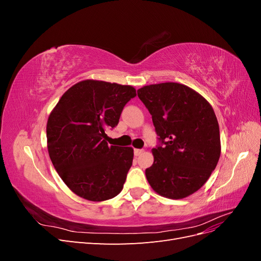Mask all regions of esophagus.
I'll return each instance as SVG.
<instances>
[{
    "label": "esophagus",
    "mask_w": 261,
    "mask_h": 261,
    "mask_svg": "<svg viewBox=\"0 0 261 261\" xmlns=\"http://www.w3.org/2000/svg\"><path fill=\"white\" fill-rule=\"evenodd\" d=\"M134 153H135L136 156L143 154L144 153V149H135V150H134Z\"/></svg>",
    "instance_id": "34e87169"
}]
</instances>
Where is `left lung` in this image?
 Segmentation results:
<instances>
[{
    "label": "left lung",
    "instance_id": "8db88e82",
    "mask_svg": "<svg viewBox=\"0 0 261 261\" xmlns=\"http://www.w3.org/2000/svg\"><path fill=\"white\" fill-rule=\"evenodd\" d=\"M137 93L161 141L152 149L148 183L160 196L185 198L206 183L218 164L221 141L215 111L201 94L177 83L144 86Z\"/></svg>",
    "mask_w": 261,
    "mask_h": 261
}]
</instances>
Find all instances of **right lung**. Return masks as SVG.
<instances>
[{
	"label": "right lung",
	"instance_id": "add662e5",
	"mask_svg": "<svg viewBox=\"0 0 261 261\" xmlns=\"http://www.w3.org/2000/svg\"><path fill=\"white\" fill-rule=\"evenodd\" d=\"M135 96L133 86L87 80L65 91L50 113V159L63 181L82 198L103 201L123 189L134 150L109 146L105 130L115 127L123 108Z\"/></svg>",
	"mask_w": 261,
	"mask_h": 261
}]
</instances>
